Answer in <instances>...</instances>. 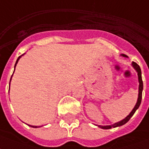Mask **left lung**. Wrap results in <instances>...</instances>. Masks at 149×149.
Returning a JSON list of instances; mask_svg holds the SVG:
<instances>
[{"mask_svg":"<svg viewBox=\"0 0 149 149\" xmlns=\"http://www.w3.org/2000/svg\"><path fill=\"white\" fill-rule=\"evenodd\" d=\"M123 56L127 57L126 55L123 54L122 55ZM132 66L133 68L136 69V71L137 72V74H138V80H139V94H138V99H137V102H136V106L133 108V110L132 111V112L126 117L125 118H123L121 121L118 122L116 123H114L113 125H109V126H101V125H97V127H99L101 128L102 129H111L112 127H120L122 125H124L125 123H127V122L129 121V119L132 118L133 116V114H135L136 111L139 108L140 103H141V100H142V91H143V81H142V76H141V69H140V67L138 65V64L135 63V62H132Z\"/></svg>","mask_w":149,"mask_h":149,"instance_id":"obj_1","label":"left lung"}]
</instances>
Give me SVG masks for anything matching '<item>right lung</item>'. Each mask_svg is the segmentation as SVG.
<instances>
[{
    "mask_svg": "<svg viewBox=\"0 0 149 149\" xmlns=\"http://www.w3.org/2000/svg\"><path fill=\"white\" fill-rule=\"evenodd\" d=\"M23 55H24V54H23ZM23 55H22V56H23ZM21 56L18 57V58H17V60L16 64H15V65H14V70H15V67H16L17 64V62H18V60H19V59L21 58ZM11 78H12V77H11ZM10 81H11V79H10ZM9 84H10V83H9ZM29 126H31V127H35V128H36V127H37V126H31V125H29Z\"/></svg>",
    "mask_w": 149,
    "mask_h": 149,
    "instance_id": "add662e5",
    "label": "right lung"
}]
</instances>
